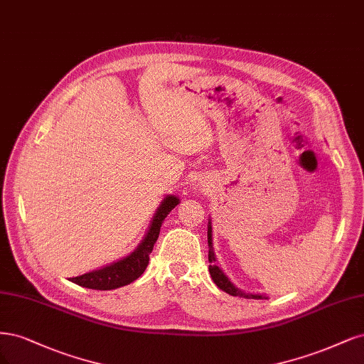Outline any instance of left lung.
<instances>
[{"instance_id":"obj_1","label":"left lung","mask_w":364,"mask_h":364,"mask_svg":"<svg viewBox=\"0 0 364 364\" xmlns=\"http://www.w3.org/2000/svg\"><path fill=\"white\" fill-rule=\"evenodd\" d=\"M207 242H208V271L210 275H212V279L215 281V284L220 289L227 291L231 296H240L246 299H267L266 295H260V293H248L243 291L239 287L234 286L231 283V279L225 275V272L218 266L216 255L213 251V228H212V219H208V225H207Z\"/></svg>"}]
</instances>
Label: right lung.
I'll return each instance as SVG.
<instances>
[{"mask_svg":"<svg viewBox=\"0 0 364 364\" xmlns=\"http://www.w3.org/2000/svg\"><path fill=\"white\" fill-rule=\"evenodd\" d=\"M178 204L180 198L177 195H166L157 207L154 216H152L144 239L140 240L133 252L122 257L118 262L105 264L100 269H95V271L71 278L69 281H73V283L81 287L95 290H113L133 283L134 279L145 272L149 263V254L159 239L163 220L171 213V210H173Z\"/></svg>","mask_w":364,"mask_h":364,"instance_id":"add662e5","label":"right lung"}]
</instances>
